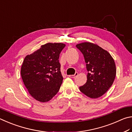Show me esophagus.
I'll use <instances>...</instances> for the list:
<instances>
[{
    "mask_svg": "<svg viewBox=\"0 0 132 132\" xmlns=\"http://www.w3.org/2000/svg\"><path fill=\"white\" fill-rule=\"evenodd\" d=\"M78 75V73L76 72L75 73V75H68V77H70V78H75V77H77Z\"/></svg>",
    "mask_w": 132,
    "mask_h": 132,
    "instance_id": "obj_1",
    "label": "esophagus"
}]
</instances>
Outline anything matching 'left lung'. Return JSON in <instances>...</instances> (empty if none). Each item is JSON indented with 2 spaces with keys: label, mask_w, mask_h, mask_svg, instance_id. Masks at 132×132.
Returning a JSON list of instances; mask_svg holds the SVG:
<instances>
[{
  "label": "left lung",
  "mask_w": 132,
  "mask_h": 132,
  "mask_svg": "<svg viewBox=\"0 0 132 132\" xmlns=\"http://www.w3.org/2000/svg\"><path fill=\"white\" fill-rule=\"evenodd\" d=\"M77 47L84 54L86 69V83L80 90L92 98H97L105 94L112 86L116 77L114 60L107 50L96 44L83 42Z\"/></svg>",
  "instance_id": "obj_1"
}]
</instances>
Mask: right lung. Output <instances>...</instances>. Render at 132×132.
I'll return each mask as SVG.
<instances>
[{
  "instance_id": "1",
  "label": "right lung",
  "mask_w": 132,
  "mask_h": 132,
  "mask_svg": "<svg viewBox=\"0 0 132 132\" xmlns=\"http://www.w3.org/2000/svg\"><path fill=\"white\" fill-rule=\"evenodd\" d=\"M65 45L47 43L25 57L21 68L22 81L32 97L42 103L50 101L62 83L60 54Z\"/></svg>"
}]
</instances>
